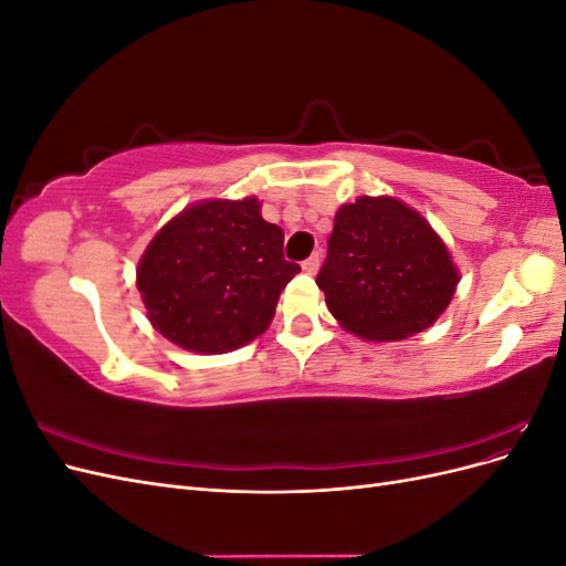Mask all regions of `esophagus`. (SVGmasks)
I'll use <instances>...</instances> for the list:
<instances>
[{
	"label": "esophagus",
	"mask_w": 566,
	"mask_h": 566,
	"mask_svg": "<svg viewBox=\"0 0 566 566\" xmlns=\"http://www.w3.org/2000/svg\"><path fill=\"white\" fill-rule=\"evenodd\" d=\"M318 262H321V260H318V252H316V254H312L310 260H304V262H302L304 273H310V276H314V273L318 271Z\"/></svg>",
	"instance_id": "obj_1"
}]
</instances>
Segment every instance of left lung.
<instances>
[{
    "mask_svg": "<svg viewBox=\"0 0 566 566\" xmlns=\"http://www.w3.org/2000/svg\"><path fill=\"white\" fill-rule=\"evenodd\" d=\"M460 276L437 231L406 202L361 196L342 205L316 276L342 328L394 342L443 314Z\"/></svg>",
    "mask_w": 566,
    "mask_h": 566,
    "instance_id": "1",
    "label": "left lung"
}]
</instances>
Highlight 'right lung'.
Returning a JSON list of instances; mask_svg holds the SVG:
<instances>
[{
  "mask_svg": "<svg viewBox=\"0 0 566 566\" xmlns=\"http://www.w3.org/2000/svg\"><path fill=\"white\" fill-rule=\"evenodd\" d=\"M300 264L256 198L202 200L156 233L136 269L148 321L198 354H227L260 337Z\"/></svg>",
  "mask_w": 566,
  "mask_h": 566,
  "instance_id": "obj_1",
  "label": "right lung"
}]
</instances>
